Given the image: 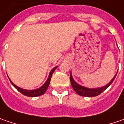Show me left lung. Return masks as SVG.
Returning <instances> with one entry per match:
<instances>
[{
  "mask_svg": "<svg viewBox=\"0 0 124 124\" xmlns=\"http://www.w3.org/2000/svg\"><path fill=\"white\" fill-rule=\"evenodd\" d=\"M116 76V74L114 76V77L112 78V80L107 85H106L103 87H101V88H85V87L78 85L73 79L71 73L70 74V81H71L73 89L75 91V92L78 95H79L81 96H84V97H95V96H97L100 94H101L104 91H105L106 89L112 84Z\"/></svg>",
  "mask_w": 124,
  "mask_h": 124,
  "instance_id": "obj_1",
  "label": "left lung"
}]
</instances>
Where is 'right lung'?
I'll use <instances>...</instances> for the list:
<instances>
[{"label": "right lung", "instance_id": "1", "mask_svg": "<svg viewBox=\"0 0 124 124\" xmlns=\"http://www.w3.org/2000/svg\"><path fill=\"white\" fill-rule=\"evenodd\" d=\"M57 68V67H55V68H53V69L51 70V71L50 72V74H49V77L47 78L46 82L43 84V86H41L40 88H38V89H36V90L30 91V90L22 89V88H19L18 86L15 85L13 84L11 81H10H10L11 84H12V85H13L17 91H19L22 94L26 96H28V97H37V96H40V95H43V94L46 93V91H47V88H48V86H49V84H50V79H51V77H52V74H53L54 71H55Z\"/></svg>", "mask_w": 124, "mask_h": 124}]
</instances>
